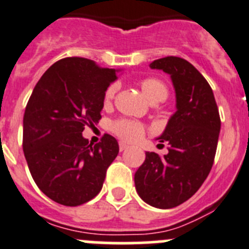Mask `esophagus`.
Returning a JSON list of instances; mask_svg holds the SVG:
<instances>
[{
  "instance_id": "obj_1",
  "label": "esophagus",
  "mask_w": 249,
  "mask_h": 249,
  "mask_svg": "<svg viewBox=\"0 0 249 249\" xmlns=\"http://www.w3.org/2000/svg\"><path fill=\"white\" fill-rule=\"evenodd\" d=\"M127 147H129V146H127L126 143H125V142H123V141H122V142H119V150H120V151L126 150Z\"/></svg>"
}]
</instances>
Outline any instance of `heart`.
Here are the masks:
<instances>
[{"label": "heart", "mask_w": 249, "mask_h": 249, "mask_svg": "<svg viewBox=\"0 0 249 249\" xmlns=\"http://www.w3.org/2000/svg\"><path fill=\"white\" fill-rule=\"evenodd\" d=\"M140 87L143 94L152 103L162 102L168 97V88L163 81L155 77H146L140 81ZM117 93V85H110L104 92V104L108 106L113 101ZM110 130L122 140L127 142H135L140 140L146 131V126L141 122L126 118H119L111 122Z\"/></svg>", "instance_id": "heart-1"}]
</instances>
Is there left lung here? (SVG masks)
Returning <instances> with one entry per match:
<instances>
[{
  "label": "left lung",
  "instance_id": "obj_1",
  "mask_svg": "<svg viewBox=\"0 0 249 249\" xmlns=\"http://www.w3.org/2000/svg\"><path fill=\"white\" fill-rule=\"evenodd\" d=\"M150 67L171 75L177 111L160 138L168 143V153L146 152L135 173V187L145 203L171 209L192 198L210 173L221 120L210 85L190 62L167 56Z\"/></svg>",
  "mask_w": 249,
  "mask_h": 249
}]
</instances>
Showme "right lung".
Here are the masks:
<instances>
[{
    "label": "right lung",
    "mask_w": 249,
    "mask_h": 249,
    "mask_svg": "<svg viewBox=\"0 0 249 249\" xmlns=\"http://www.w3.org/2000/svg\"><path fill=\"white\" fill-rule=\"evenodd\" d=\"M115 70L72 56L59 60L34 87L23 119V151L39 189L65 206L87 203L101 192L107 169L119 152L104 134L93 145L85 126L101 120L104 92Z\"/></svg>",
    "instance_id": "obj_1"
}]
</instances>
